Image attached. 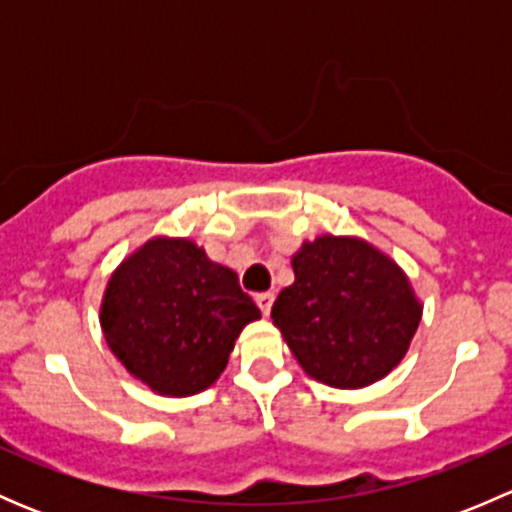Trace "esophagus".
Instances as JSON below:
<instances>
[{
    "label": "esophagus",
    "instance_id": "1",
    "mask_svg": "<svg viewBox=\"0 0 512 512\" xmlns=\"http://www.w3.org/2000/svg\"><path fill=\"white\" fill-rule=\"evenodd\" d=\"M255 299H257V307L262 309V314H270L272 302H275V292H260Z\"/></svg>",
    "mask_w": 512,
    "mask_h": 512
}]
</instances>
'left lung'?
I'll return each mask as SVG.
<instances>
[{
    "label": "left lung",
    "instance_id": "8db88e82",
    "mask_svg": "<svg viewBox=\"0 0 512 512\" xmlns=\"http://www.w3.org/2000/svg\"><path fill=\"white\" fill-rule=\"evenodd\" d=\"M294 282L272 304V324L307 376L334 389H364L399 366L423 304L386 252L352 235L304 240Z\"/></svg>",
    "mask_w": 512,
    "mask_h": 512
}]
</instances>
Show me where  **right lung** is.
Wrapping results in <instances>:
<instances>
[{"mask_svg": "<svg viewBox=\"0 0 512 512\" xmlns=\"http://www.w3.org/2000/svg\"><path fill=\"white\" fill-rule=\"evenodd\" d=\"M108 349L160 396H193L225 371L260 309L230 267L188 237L156 235L108 277L101 299Z\"/></svg>", "mask_w": 512, "mask_h": 512, "instance_id": "add662e5", "label": "right lung"}]
</instances>
